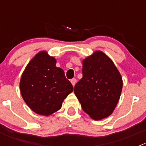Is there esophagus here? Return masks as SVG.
<instances>
[{
  "label": "esophagus",
  "mask_w": 146,
  "mask_h": 146,
  "mask_svg": "<svg viewBox=\"0 0 146 146\" xmlns=\"http://www.w3.org/2000/svg\"><path fill=\"white\" fill-rule=\"evenodd\" d=\"M76 82H77V80H76L75 78H73V79L71 80V82H72V84L73 86H74V85L76 84Z\"/></svg>",
  "instance_id": "esophagus-1"
}]
</instances>
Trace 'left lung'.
Here are the masks:
<instances>
[{
    "label": "left lung",
    "mask_w": 146,
    "mask_h": 146,
    "mask_svg": "<svg viewBox=\"0 0 146 146\" xmlns=\"http://www.w3.org/2000/svg\"><path fill=\"white\" fill-rule=\"evenodd\" d=\"M82 78L74 92L82 110L94 120L112 114L119 101L123 81L113 60L96 51L82 60Z\"/></svg>",
    "instance_id": "1"
}]
</instances>
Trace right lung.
Returning <instances> with one entry per match:
<instances>
[{"instance_id": "obj_1", "label": "right lung", "mask_w": 146, "mask_h": 146, "mask_svg": "<svg viewBox=\"0 0 146 146\" xmlns=\"http://www.w3.org/2000/svg\"><path fill=\"white\" fill-rule=\"evenodd\" d=\"M46 51L38 52L28 63L20 82L21 95L27 105L38 115L48 116L60 109L73 91L64 70Z\"/></svg>"}]
</instances>
